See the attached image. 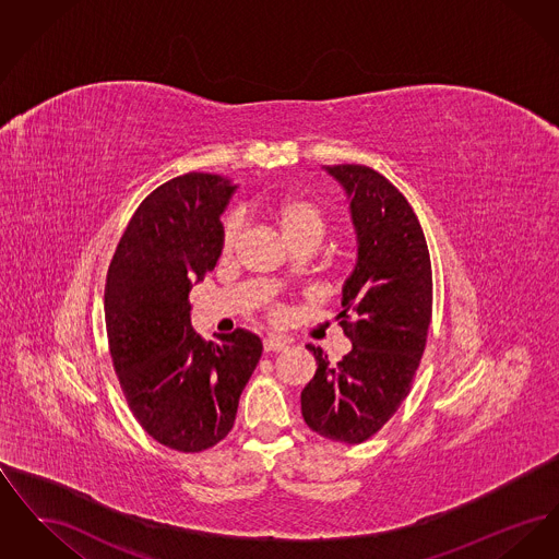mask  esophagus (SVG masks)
<instances>
[{
	"label": "esophagus",
	"instance_id": "esophagus-1",
	"mask_svg": "<svg viewBox=\"0 0 559 559\" xmlns=\"http://www.w3.org/2000/svg\"><path fill=\"white\" fill-rule=\"evenodd\" d=\"M287 347V342L281 340V337H267L264 340V352H283Z\"/></svg>",
	"mask_w": 559,
	"mask_h": 559
}]
</instances>
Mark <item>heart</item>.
I'll use <instances>...</instances> for the list:
<instances>
[{"mask_svg":"<svg viewBox=\"0 0 559 559\" xmlns=\"http://www.w3.org/2000/svg\"><path fill=\"white\" fill-rule=\"evenodd\" d=\"M267 222L281 233L283 240L297 249H317L329 228V217L317 199L308 194H283L266 205ZM240 224L235 215H228L222 224L219 251L226 255L239 240ZM272 317L281 319L283 310L272 308Z\"/></svg>","mask_w":559,"mask_h":559,"instance_id":"b5f03b06","label":"heart"}]
</instances>
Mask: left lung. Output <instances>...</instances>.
I'll use <instances>...</instances> for the list:
<instances>
[{
	"instance_id": "left-lung-1",
	"label": "left lung",
	"mask_w": 559,
	"mask_h": 559,
	"mask_svg": "<svg viewBox=\"0 0 559 559\" xmlns=\"http://www.w3.org/2000/svg\"><path fill=\"white\" fill-rule=\"evenodd\" d=\"M326 171L346 188L358 237L340 312L352 352L329 365L308 346L319 367L301 392V415L322 438L360 444L411 392L431 322V262L417 215L385 176L352 163Z\"/></svg>"
}]
</instances>
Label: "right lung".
Instances as JSON below:
<instances>
[{
  "label": "right lung",
  "mask_w": 559,
  "mask_h": 559,
  "mask_svg": "<svg viewBox=\"0 0 559 559\" xmlns=\"http://www.w3.org/2000/svg\"><path fill=\"white\" fill-rule=\"evenodd\" d=\"M235 187L185 174L135 210L110 260L105 287L108 352L142 429L167 449L201 452L235 426L262 342L237 329L205 342L192 331V283L219 258L224 212Z\"/></svg>",
  "instance_id": "1"
}]
</instances>
